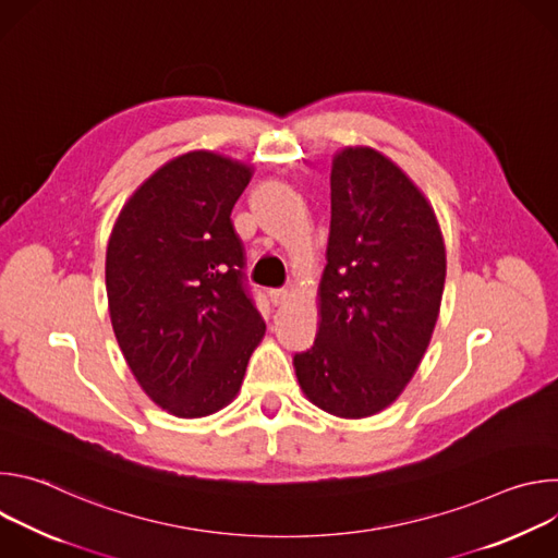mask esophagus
Instances as JSON below:
<instances>
[{
	"mask_svg": "<svg viewBox=\"0 0 558 558\" xmlns=\"http://www.w3.org/2000/svg\"><path fill=\"white\" fill-rule=\"evenodd\" d=\"M287 298H289V291H287V289H271V291H269V300H271L274 306L284 304Z\"/></svg>",
	"mask_w": 558,
	"mask_h": 558,
	"instance_id": "1",
	"label": "esophagus"
}]
</instances>
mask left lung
<instances>
[{
    "instance_id": "obj_1",
    "label": "left lung",
    "mask_w": 558,
    "mask_h": 558,
    "mask_svg": "<svg viewBox=\"0 0 558 558\" xmlns=\"http://www.w3.org/2000/svg\"><path fill=\"white\" fill-rule=\"evenodd\" d=\"M444 282V235L420 187L373 147L340 149L320 329L293 357L308 402L344 420L390 407L430 344Z\"/></svg>"
}]
</instances>
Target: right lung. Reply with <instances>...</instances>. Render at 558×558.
Instances as JSON below:
<instances>
[{"mask_svg":"<svg viewBox=\"0 0 558 558\" xmlns=\"http://www.w3.org/2000/svg\"><path fill=\"white\" fill-rule=\"evenodd\" d=\"M252 174L222 154H181L130 196L110 233L117 342L149 400L183 420L233 400L267 329L229 218Z\"/></svg>","mask_w":558,"mask_h":558,"instance_id":"right-lung-1","label":"right lung"}]
</instances>
